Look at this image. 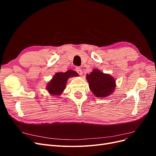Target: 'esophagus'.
Wrapping results in <instances>:
<instances>
[{
	"label": "esophagus",
	"mask_w": 156,
	"mask_h": 156,
	"mask_svg": "<svg viewBox=\"0 0 156 156\" xmlns=\"http://www.w3.org/2000/svg\"><path fill=\"white\" fill-rule=\"evenodd\" d=\"M75 71H76V72H77L80 75H82V73H83V72H82L81 69L80 68H79V67H77V68H76V69H75Z\"/></svg>",
	"instance_id": "esophagus-1"
}]
</instances>
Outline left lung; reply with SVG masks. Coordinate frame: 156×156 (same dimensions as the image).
Here are the masks:
<instances>
[{
  "label": "left lung",
  "instance_id": "obj_1",
  "mask_svg": "<svg viewBox=\"0 0 156 156\" xmlns=\"http://www.w3.org/2000/svg\"><path fill=\"white\" fill-rule=\"evenodd\" d=\"M89 88L93 94L98 98L107 97L114 92L116 83L115 79L109 74L94 69L89 75H87Z\"/></svg>",
  "mask_w": 156,
  "mask_h": 156
}]
</instances>
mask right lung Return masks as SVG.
I'll list each match as a JSON object with an SVG mask.
<instances>
[{
	"label": "right lung",
	"mask_w": 156,
	"mask_h": 156,
	"mask_svg": "<svg viewBox=\"0 0 156 156\" xmlns=\"http://www.w3.org/2000/svg\"><path fill=\"white\" fill-rule=\"evenodd\" d=\"M79 75L73 70H68L66 72L56 73L47 85V90L50 94L59 96L64 91L66 86V83L69 77H77Z\"/></svg>",
	"instance_id": "add662e5"
}]
</instances>
